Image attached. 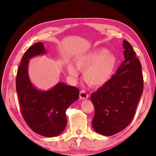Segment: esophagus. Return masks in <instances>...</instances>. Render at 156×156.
Here are the masks:
<instances>
[{
	"label": "esophagus",
	"instance_id": "1",
	"mask_svg": "<svg viewBox=\"0 0 156 156\" xmlns=\"http://www.w3.org/2000/svg\"><path fill=\"white\" fill-rule=\"evenodd\" d=\"M79 97L80 98L82 99V100H85V99H87L88 98V94H87L86 91L81 90L80 91Z\"/></svg>",
	"mask_w": 156,
	"mask_h": 156
}]
</instances>
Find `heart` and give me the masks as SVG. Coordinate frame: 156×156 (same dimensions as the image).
Here are the masks:
<instances>
[{
	"mask_svg": "<svg viewBox=\"0 0 156 156\" xmlns=\"http://www.w3.org/2000/svg\"><path fill=\"white\" fill-rule=\"evenodd\" d=\"M117 60L114 55L105 49H99L83 55L75 60L77 68L83 72L84 82L92 87H100L105 84L114 74ZM69 73L73 77L78 75L72 64L68 66Z\"/></svg>",
	"mask_w": 156,
	"mask_h": 156,
	"instance_id": "heart-1",
	"label": "heart"
}]
</instances>
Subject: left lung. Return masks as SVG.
Here are the masks:
<instances>
[{
  "instance_id": "8db88e82",
  "label": "left lung",
  "mask_w": 156,
  "mask_h": 156,
  "mask_svg": "<svg viewBox=\"0 0 156 156\" xmlns=\"http://www.w3.org/2000/svg\"><path fill=\"white\" fill-rule=\"evenodd\" d=\"M125 60L105 84L92 93L95 113L92 127L105 136L125 129L133 120L143 92L142 67L132 46L123 41Z\"/></svg>"
}]
</instances>
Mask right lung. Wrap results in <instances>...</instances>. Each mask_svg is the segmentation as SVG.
<instances>
[{
	"instance_id": "right-lung-1",
	"label": "right lung",
	"mask_w": 156,
	"mask_h": 156,
	"mask_svg": "<svg viewBox=\"0 0 156 156\" xmlns=\"http://www.w3.org/2000/svg\"><path fill=\"white\" fill-rule=\"evenodd\" d=\"M46 51L43 43L30 46L23 56L16 76V91L21 112L27 125L36 133L52 137L64 130L67 124L66 111L77 100L79 89L58 83L48 91L36 89L28 74L29 59L43 55Z\"/></svg>"
}]
</instances>
